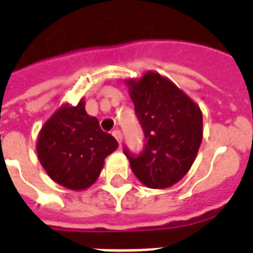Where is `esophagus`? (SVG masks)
Here are the masks:
<instances>
[{
  "instance_id": "1",
  "label": "esophagus",
  "mask_w": 253,
  "mask_h": 253,
  "mask_svg": "<svg viewBox=\"0 0 253 253\" xmlns=\"http://www.w3.org/2000/svg\"><path fill=\"white\" fill-rule=\"evenodd\" d=\"M113 135H114V138L118 140L119 144H122L123 142V136H122V132H121V130H118V128H115L114 131H113Z\"/></svg>"
}]
</instances>
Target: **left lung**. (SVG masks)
Wrapping results in <instances>:
<instances>
[{"instance_id": "left-lung-1", "label": "left lung", "mask_w": 253, "mask_h": 253, "mask_svg": "<svg viewBox=\"0 0 253 253\" xmlns=\"http://www.w3.org/2000/svg\"><path fill=\"white\" fill-rule=\"evenodd\" d=\"M135 113L144 132L143 152L125 148L132 172L152 189L172 186L189 172L202 142V111L172 81L156 72L127 80Z\"/></svg>"}]
</instances>
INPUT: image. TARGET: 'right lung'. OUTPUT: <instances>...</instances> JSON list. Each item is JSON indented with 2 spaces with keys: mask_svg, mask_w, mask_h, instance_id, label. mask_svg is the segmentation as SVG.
Masks as SVG:
<instances>
[{
  "mask_svg": "<svg viewBox=\"0 0 253 253\" xmlns=\"http://www.w3.org/2000/svg\"><path fill=\"white\" fill-rule=\"evenodd\" d=\"M118 142L101 130L98 119L85 111V101L65 103L42 126L37 142L38 159L51 178L71 190L94 184L107 155Z\"/></svg>",
  "mask_w": 253,
  "mask_h": 253,
  "instance_id": "obj_1",
  "label": "right lung"
}]
</instances>
